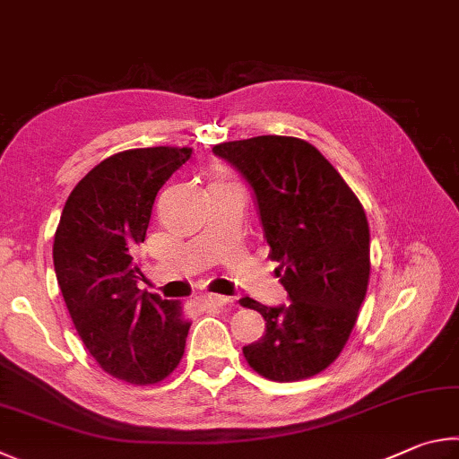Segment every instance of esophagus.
Masks as SVG:
<instances>
[{"mask_svg":"<svg viewBox=\"0 0 459 459\" xmlns=\"http://www.w3.org/2000/svg\"><path fill=\"white\" fill-rule=\"evenodd\" d=\"M205 302L213 308H223V307H228V304H231V299H228V296H221V294H207Z\"/></svg>","mask_w":459,"mask_h":459,"instance_id":"1","label":"esophagus"}]
</instances>
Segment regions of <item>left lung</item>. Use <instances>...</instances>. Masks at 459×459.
I'll use <instances>...</instances> for the list:
<instances>
[{
  "label": "left lung",
  "instance_id": "8db88e82",
  "mask_svg": "<svg viewBox=\"0 0 459 459\" xmlns=\"http://www.w3.org/2000/svg\"><path fill=\"white\" fill-rule=\"evenodd\" d=\"M254 191L270 258L290 304L258 310L266 334L244 347L270 381L315 377L341 355L355 328L371 272L365 209L341 173L310 143L264 134L215 144Z\"/></svg>",
  "mask_w": 459,
  "mask_h": 459
}]
</instances>
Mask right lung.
<instances>
[{"label": "right lung", "instance_id": "1", "mask_svg": "<svg viewBox=\"0 0 459 459\" xmlns=\"http://www.w3.org/2000/svg\"><path fill=\"white\" fill-rule=\"evenodd\" d=\"M189 147L117 152L72 189L54 236V270L72 323L104 371L131 385L171 375L189 320L179 300L136 288L134 247L147 236L152 204L189 160Z\"/></svg>", "mask_w": 459, "mask_h": 459}]
</instances>
